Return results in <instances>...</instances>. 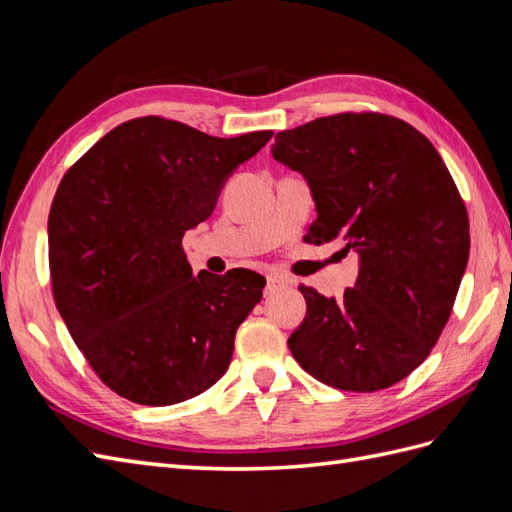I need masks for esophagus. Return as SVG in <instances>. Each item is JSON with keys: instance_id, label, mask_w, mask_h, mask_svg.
Segmentation results:
<instances>
[{"instance_id": "obj_1", "label": "esophagus", "mask_w": 512, "mask_h": 512, "mask_svg": "<svg viewBox=\"0 0 512 512\" xmlns=\"http://www.w3.org/2000/svg\"><path fill=\"white\" fill-rule=\"evenodd\" d=\"M290 282L286 280V277H282V275H269L267 277V288H265V294H275L277 290H282V288H286Z\"/></svg>"}]
</instances>
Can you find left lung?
I'll return each instance as SVG.
<instances>
[{
	"label": "left lung",
	"instance_id": "1",
	"mask_svg": "<svg viewBox=\"0 0 512 512\" xmlns=\"http://www.w3.org/2000/svg\"><path fill=\"white\" fill-rule=\"evenodd\" d=\"M271 153L309 185L318 213L309 241L342 237L359 256L342 299L299 286L307 314L290 352L333 389H389L429 356L466 273L470 224L457 185L421 132L380 113L282 130Z\"/></svg>",
	"mask_w": 512,
	"mask_h": 512
}]
</instances>
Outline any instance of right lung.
I'll return each instance as SVG.
<instances>
[{"label":"right lung","mask_w":512,"mask_h":512,"mask_svg":"<svg viewBox=\"0 0 512 512\" xmlns=\"http://www.w3.org/2000/svg\"><path fill=\"white\" fill-rule=\"evenodd\" d=\"M271 130L209 136L138 117L102 136L61 179L49 262L61 318L100 380L134 404L173 406L218 382L267 280L194 277L181 247Z\"/></svg>","instance_id":"1"}]
</instances>
